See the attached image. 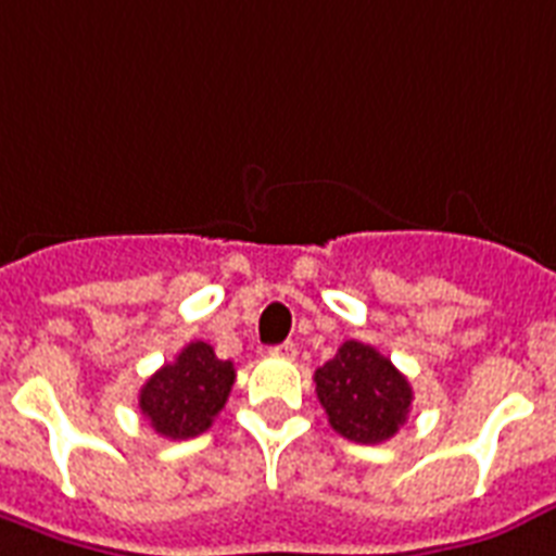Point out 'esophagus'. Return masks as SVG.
Returning <instances> with one entry per match:
<instances>
[{
    "label": "esophagus",
    "mask_w": 556,
    "mask_h": 556,
    "mask_svg": "<svg viewBox=\"0 0 556 556\" xmlns=\"http://www.w3.org/2000/svg\"><path fill=\"white\" fill-rule=\"evenodd\" d=\"M273 356H281V359H295V354H299V348H295V342H281V345H275L273 351H269Z\"/></svg>",
    "instance_id": "1"
}]
</instances>
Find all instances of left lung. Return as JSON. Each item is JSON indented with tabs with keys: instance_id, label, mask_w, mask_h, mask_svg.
<instances>
[{
	"instance_id": "1",
	"label": "left lung",
	"mask_w": 556,
	"mask_h": 556,
	"mask_svg": "<svg viewBox=\"0 0 556 556\" xmlns=\"http://www.w3.org/2000/svg\"><path fill=\"white\" fill-rule=\"evenodd\" d=\"M318 403L342 438L382 443L397 434L412 408V386L377 348L345 342L316 371Z\"/></svg>"
}]
</instances>
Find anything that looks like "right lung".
<instances>
[{
    "mask_svg": "<svg viewBox=\"0 0 556 556\" xmlns=\"http://www.w3.org/2000/svg\"><path fill=\"white\" fill-rule=\"evenodd\" d=\"M235 377V365L217 359L208 342H191L141 386V415L162 438H197L226 406Z\"/></svg>",
    "mask_w": 556,
    "mask_h": 556,
    "instance_id": "1",
    "label": "right lung"
}]
</instances>
